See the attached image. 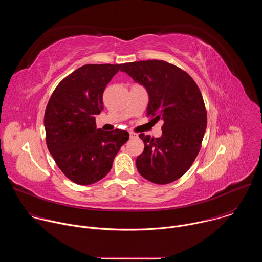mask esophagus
<instances>
[{
	"label": "esophagus",
	"instance_id": "esophagus-1",
	"mask_svg": "<svg viewBox=\"0 0 262 262\" xmlns=\"http://www.w3.org/2000/svg\"><path fill=\"white\" fill-rule=\"evenodd\" d=\"M137 137H138L137 134H135V133H129V138H130V139H134V138H137Z\"/></svg>",
	"mask_w": 262,
	"mask_h": 262
}]
</instances>
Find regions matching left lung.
<instances>
[{
    "label": "left lung",
    "instance_id": "obj_1",
    "mask_svg": "<svg viewBox=\"0 0 262 262\" xmlns=\"http://www.w3.org/2000/svg\"><path fill=\"white\" fill-rule=\"evenodd\" d=\"M121 71L146 88L147 117L164 121L160 138L139 135L144 151L136 160L137 169L154 183L173 182L190 169L200 151L207 125L200 89L189 73L163 60L124 63Z\"/></svg>",
    "mask_w": 262,
    "mask_h": 262
}]
</instances>
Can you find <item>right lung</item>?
I'll return each mask as SVG.
<instances>
[{
	"label": "right lung",
	"instance_id": "obj_1",
	"mask_svg": "<svg viewBox=\"0 0 262 262\" xmlns=\"http://www.w3.org/2000/svg\"><path fill=\"white\" fill-rule=\"evenodd\" d=\"M122 64H87L63 79L45 113L46 141L57 166L71 181L92 184L111 170L126 130L96 128L103 91Z\"/></svg>",
	"mask_w": 262,
	"mask_h": 262
}]
</instances>
